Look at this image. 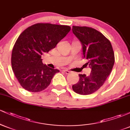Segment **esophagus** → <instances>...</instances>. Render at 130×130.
<instances>
[{
	"instance_id": "34e87169",
	"label": "esophagus",
	"mask_w": 130,
	"mask_h": 130,
	"mask_svg": "<svg viewBox=\"0 0 130 130\" xmlns=\"http://www.w3.org/2000/svg\"><path fill=\"white\" fill-rule=\"evenodd\" d=\"M63 71L64 73H65L67 74H70V73H71V71H70L69 70H63Z\"/></svg>"
}]
</instances>
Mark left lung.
Returning a JSON list of instances; mask_svg holds the SVG:
<instances>
[{
  "label": "left lung",
  "mask_w": 130,
  "mask_h": 130,
  "mask_svg": "<svg viewBox=\"0 0 130 130\" xmlns=\"http://www.w3.org/2000/svg\"><path fill=\"white\" fill-rule=\"evenodd\" d=\"M73 32L83 44V57L87 60L90 75L79 74V80L73 85V90L83 95L94 93L104 84L111 73L115 62L110 41L101 32L92 27L73 26Z\"/></svg>",
  "instance_id": "1"
}]
</instances>
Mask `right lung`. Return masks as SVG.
<instances>
[{
  "label": "right lung",
  "mask_w": 130,
  "mask_h": 130,
  "mask_svg": "<svg viewBox=\"0 0 130 130\" xmlns=\"http://www.w3.org/2000/svg\"><path fill=\"white\" fill-rule=\"evenodd\" d=\"M71 30L68 26L37 23L20 34L11 54V66L14 75L25 90L41 92L50 84L59 70L43 64L41 55L48 53Z\"/></svg>",
  "instance_id": "1"
}]
</instances>
